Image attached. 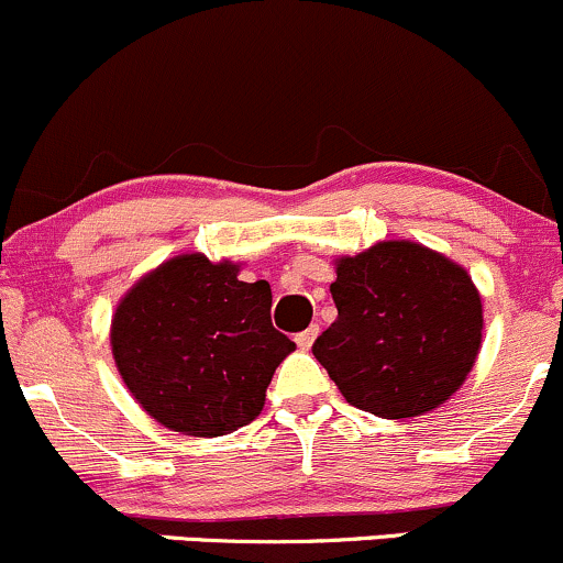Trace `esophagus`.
I'll return each instance as SVG.
<instances>
[{"instance_id":"esophagus-1","label":"esophagus","mask_w":563,"mask_h":563,"mask_svg":"<svg viewBox=\"0 0 563 563\" xmlns=\"http://www.w3.org/2000/svg\"><path fill=\"white\" fill-rule=\"evenodd\" d=\"M317 335H319V328H317V324H311V328L303 330V332H298V335H295V343H298L300 349H308L313 341H317Z\"/></svg>"}]
</instances>
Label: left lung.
<instances>
[{"instance_id":"left-lung-1","label":"left lung","mask_w":563,"mask_h":563,"mask_svg":"<svg viewBox=\"0 0 563 563\" xmlns=\"http://www.w3.org/2000/svg\"><path fill=\"white\" fill-rule=\"evenodd\" d=\"M338 319L313 356L354 408L410 419L443 405L481 349L483 308L473 279L449 257L384 241L338 263Z\"/></svg>"}]
</instances>
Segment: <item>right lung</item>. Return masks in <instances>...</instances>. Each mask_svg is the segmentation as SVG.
<instances>
[{"label": "right lung", "instance_id": "add662e5", "mask_svg": "<svg viewBox=\"0 0 563 563\" xmlns=\"http://www.w3.org/2000/svg\"><path fill=\"white\" fill-rule=\"evenodd\" d=\"M295 349L271 322V284L239 265L179 255L120 300L118 371L139 405L174 432L220 438L260 416L279 362Z\"/></svg>", "mask_w": 563, "mask_h": 563}]
</instances>
